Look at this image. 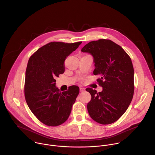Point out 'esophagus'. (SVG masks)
Wrapping results in <instances>:
<instances>
[{"mask_svg": "<svg viewBox=\"0 0 155 155\" xmlns=\"http://www.w3.org/2000/svg\"><path fill=\"white\" fill-rule=\"evenodd\" d=\"M80 92H83L84 91V89L83 87H80Z\"/></svg>", "mask_w": 155, "mask_h": 155, "instance_id": "obj_1", "label": "esophagus"}]
</instances>
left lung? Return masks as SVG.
Wrapping results in <instances>:
<instances>
[{
    "label": "left lung",
    "mask_w": 155,
    "mask_h": 155,
    "mask_svg": "<svg viewBox=\"0 0 155 155\" xmlns=\"http://www.w3.org/2000/svg\"><path fill=\"white\" fill-rule=\"evenodd\" d=\"M94 58V75L102 87L97 93L86 90L91 95L87 108L91 118L102 124H112L126 111L134 91V68L130 58L118 45L110 40L99 39L84 45L81 50Z\"/></svg>",
    "instance_id": "1"
}]
</instances>
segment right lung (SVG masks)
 Wrapping results in <instances>:
<instances>
[{"mask_svg":"<svg viewBox=\"0 0 155 155\" xmlns=\"http://www.w3.org/2000/svg\"><path fill=\"white\" fill-rule=\"evenodd\" d=\"M81 43L50 42L38 49L29 59L25 99L33 114L47 126H57L67 120L79 94V87L75 85L61 92L56 86L55 78L64 72L66 58Z\"/></svg>","mask_w":155,"mask_h":155,"instance_id":"obj_1","label":"right lung"}]
</instances>
